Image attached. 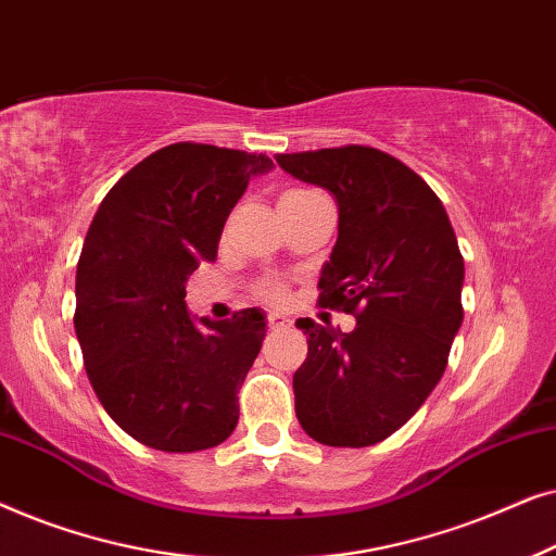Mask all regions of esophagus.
<instances>
[{
  "label": "esophagus",
  "mask_w": 556,
  "mask_h": 556,
  "mask_svg": "<svg viewBox=\"0 0 556 556\" xmlns=\"http://www.w3.org/2000/svg\"><path fill=\"white\" fill-rule=\"evenodd\" d=\"M268 324L273 326V329H280V326H291V318H288L286 314H280V311H270Z\"/></svg>",
  "instance_id": "obj_1"
}]
</instances>
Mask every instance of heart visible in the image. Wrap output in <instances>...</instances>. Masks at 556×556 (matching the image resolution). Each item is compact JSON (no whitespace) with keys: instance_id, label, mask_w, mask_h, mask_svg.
Masks as SVG:
<instances>
[{"instance_id":"b5f03b06","label":"heart","mask_w":556,"mask_h":556,"mask_svg":"<svg viewBox=\"0 0 556 556\" xmlns=\"http://www.w3.org/2000/svg\"><path fill=\"white\" fill-rule=\"evenodd\" d=\"M288 194H308V192H288ZM261 293L265 295V299L278 301V299H283V286H280L278 280H268V283L261 286Z\"/></svg>"}]
</instances>
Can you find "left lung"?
Listing matches in <instances>:
<instances>
[{
	"label": "left lung",
	"instance_id": "1",
	"mask_svg": "<svg viewBox=\"0 0 556 556\" xmlns=\"http://www.w3.org/2000/svg\"><path fill=\"white\" fill-rule=\"evenodd\" d=\"M291 177L329 189L339 238L318 303L356 316L354 331L299 318L295 417L316 443L367 447L413 417L443 377L463 324V255L438 194L379 149L276 156Z\"/></svg>",
	"mask_w": 556,
	"mask_h": 556
}]
</instances>
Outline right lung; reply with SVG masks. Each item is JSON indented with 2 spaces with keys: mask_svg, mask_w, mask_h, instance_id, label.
I'll return each instance as SVG.
<instances>
[{
  "mask_svg": "<svg viewBox=\"0 0 556 556\" xmlns=\"http://www.w3.org/2000/svg\"><path fill=\"white\" fill-rule=\"evenodd\" d=\"M265 154L172 143L103 197L75 273V333L113 422L164 453L232 435L238 392L265 339V314L225 321L187 311V278L215 261L223 227Z\"/></svg>",
  "mask_w": 556,
  "mask_h": 556,
  "instance_id": "obj_1",
  "label": "right lung"
}]
</instances>
